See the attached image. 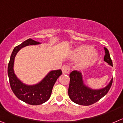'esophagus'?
<instances>
[{
	"mask_svg": "<svg viewBox=\"0 0 123 123\" xmlns=\"http://www.w3.org/2000/svg\"><path fill=\"white\" fill-rule=\"evenodd\" d=\"M62 70L63 74H68L70 70V68L68 65H63L62 68Z\"/></svg>",
	"mask_w": 123,
	"mask_h": 123,
	"instance_id": "esophagus-1",
	"label": "esophagus"
}]
</instances>
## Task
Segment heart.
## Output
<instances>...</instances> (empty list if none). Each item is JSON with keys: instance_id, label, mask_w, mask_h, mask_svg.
<instances>
[{"instance_id": "heart-1", "label": "heart", "mask_w": 123, "mask_h": 123, "mask_svg": "<svg viewBox=\"0 0 123 123\" xmlns=\"http://www.w3.org/2000/svg\"><path fill=\"white\" fill-rule=\"evenodd\" d=\"M92 51V47L89 45L78 46L74 52V57L77 60H82L80 67L86 68L92 65L97 60V54Z\"/></svg>"}]
</instances>
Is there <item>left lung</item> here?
Masks as SVG:
<instances>
[{"instance_id":"left-lung-1","label":"left lung","mask_w":123,"mask_h":123,"mask_svg":"<svg viewBox=\"0 0 123 123\" xmlns=\"http://www.w3.org/2000/svg\"><path fill=\"white\" fill-rule=\"evenodd\" d=\"M104 49L105 52L104 61L111 66H113L112 60L110 58L108 50L105 47ZM69 78L70 81L68 88L69 98L78 105L85 106L92 105L100 100L108 93L113 83L112 78L105 87L101 89L94 90L84 84L82 74L79 71L76 70L73 71L69 74Z\"/></svg>"}]
</instances>
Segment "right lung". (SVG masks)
<instances>
[{
    "instance_id": "obj_1",
    "label": "right lung",
    "mask_w": 123,
    "mask_h": 123,
    "mask_svg": "<svg viewBox=\"0 0 123 123\" xmlns=\"http://www.w3.org/2000/svg\"><path fill=\"white\" fill-rule=\"evenodd\" d=\"M39 44L41 43L29 39L15 47L12 53L8 65V76L13 92L19 100L32 105H41L49 99L56 79L62 74L61 69L51 71L39 83L33 86L26 85L17 78L14 73L13 64L15 57L18 52L25 46Z\"/></svg>"
}]
</instances>
